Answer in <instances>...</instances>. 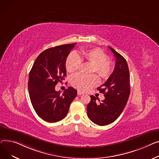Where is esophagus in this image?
<instances>
[{"label": "esophagus", "instance_id": "obj_1", "mask_svg": "<svg viewBox=\"0 0 159 159\" xmlns=\"http://www.w3.org/2000/svg\"><path fill=\"white\" fill-rule=\"evenodd\" d=\"M83 94V93L81 91H78V95H82Z\"/></svg>", "mask_w": 159, "mask_h": 159}]
</instances>
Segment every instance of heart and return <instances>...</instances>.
Segmentation results:
<instances>
[{"instance_id": "b5f03b06", "label": "heart", "mask_w": 159, "mask_h": 159, "mask_svg": "<svg viewBox=\"0 0 159 159\" xmlns=\"http://www.w3.org/2000/svg\"><path fill=\"white\" fill-rule=\"evenodd\" d=\"M82 61L93 64L92 72H96L103 80H107L114 71L113 61L107 58V54L99 48L83 50L80 54L70 53L65 61V68L69 72L78 70L81 65ZM72 85L79 90L86 92L99 83L96 74L84 75L82 74H74L70 79Z\"/></svg>"}]
</instances>
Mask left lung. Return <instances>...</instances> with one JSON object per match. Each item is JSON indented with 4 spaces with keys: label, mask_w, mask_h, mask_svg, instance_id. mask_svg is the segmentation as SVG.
Returning a JSON list of instances; mask_svg holds the SVG:
<instances>
[{
    "label": "left lung",
    "mask_w": 159,
    "mask_h": 159,
    "mask_svg": "<svg viewBox=\"0 0 159 159\" xmlns=\"http://www.w3.org/2000/svg\"><path fill=\"white\" fill-rule=\"evenodd\" d=\"M109 48L116 57V66L107 81L98 88L105 98L97 104L96 99L99 101V99L90 96L87 107L89 118L99 126L109 125L118 118L127 103L130 92L128 63L122 55L110 47Z\"/></svg>",
    "instance_id": "8db88e82"
}]
</instances>
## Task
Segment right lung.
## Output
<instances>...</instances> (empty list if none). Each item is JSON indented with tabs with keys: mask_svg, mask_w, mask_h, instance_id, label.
Listing matches in <instances>:
<instances>
[{
	"mask_svg": "<svg viewBox=\"0 0 159 159\" xmlns=\"http://www.w3.org/2000/svg\"><path fill=\"white\" fill-rule=\"evenodd\" d=\"M76 43L48 49L36 58L29 74L28 89L32 105L38 116L49 123L66 117L77 90L71 87L62 94L55 86L66 76L65 61Z\"/></svg>",
	"mask_w": 159,
	"mask_h": 159,
	"instance_id": "right-lung-1",
	"label": "right lung"
}]
</instances>
